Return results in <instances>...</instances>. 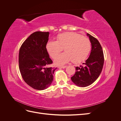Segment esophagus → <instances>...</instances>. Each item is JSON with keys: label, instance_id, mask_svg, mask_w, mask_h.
I'll use <instances>...</instances> for the list:
<instances>
[{"label": "esophagus", "instance_id": "obj_1", "mask_svg": "<svg viewBox=\"0 0 121 121\" xmlns=\"http://www.w3.org/2000/svg\"><path fill=\"white\" fill-rule=\"evenodd\" d=\"M59 67H60V68L65 69V68L67 67V66H66V65H61V66H60Z\"/></svg>", "mask_w": 121, "mask_h": 121}]
</instances>
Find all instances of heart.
I'll list each match as a JSON object with an SVG mask.
<instances>
[{"label": "heart", "mask_w": 121, "mask_h": 121, "mask_svg": "<svg viewBox=\"0 0 121 121\" xmlns=\"http://www.w3.org/2000/svg\"><path fill=\"white\" fill-rule=\"evenodd\" d=\"M64 48L65 52L58 56L55 60L56 64L62 65L72 60L78 64L86 60L91 48L90 40L74 32H65L58 35L57 41L46 43V49L50 57L56 58Z\"/></svg>", "instance_id": "b5f03b06"}]
</instances>
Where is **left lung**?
<instances>
[{"label":"left lung","mask_w":121,"mask_h":121,"mask_svg":"<svg viewBox=\"0 0 121 121\" xmlns=\"http://www.w3.org/2000/svg\"><path fill=\"white\" fill-rule=\"evenodd\" d=\"M91 43L92 49L88 58L83 65L76 67V72L71 77L73 83L80 87H86L92 84L98 78L104 64V55L98 40L87 34Z\"/></svg>","instance_id":"obj_1"}]
</instances>
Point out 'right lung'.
<instances>
[{
    "label": "right lung",
    "instance_id": "1",
    "mask_svg": "<svg viewBox=\"0 0 121 121\" xmlns=\"http://www.w3.org/2000/svg\"><path fill=\"white\" fill-rule=\"evenodd\" d=\"M48 32L32 33L22 44L19 54V66L22 77L29 86L38 90L46 89L52 84L54 71L53 62L46 49Z\"/></svg>",
    "mask_w": 121,
    "mask_h": 121
}]
</instances>
